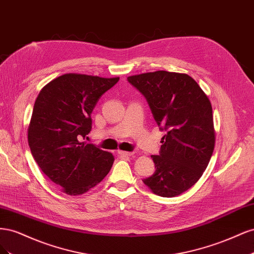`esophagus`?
Here are the masks:
<instances>
[{"label": "esophagus", "instance_id": "esophagus-1", "mask_svg": "<svg viewBox=\"0 0 254 254\" xmlns=\"http://www.w3.org/2000/svg\"><path fill=\"white\" fill-rule=\"evenodd\" d=\"M118 153L120 156L123 157H131L133 155V152H129V151H124V150H119Z\"/></svg>", "mask_w": 254, "mask_h": 254}]
</instances>
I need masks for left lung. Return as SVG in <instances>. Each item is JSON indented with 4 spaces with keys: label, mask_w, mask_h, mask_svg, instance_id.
I'll return each mask as SVG.
<instances>
[{
    "label": "left lung",
    "mask_w": 254,
    "mask_h": 254,
    "mask_svg": "<svg viewBox=\"0 0 254 254\" xmlns=\"http://www.w3.org/2000/svg\"><path fill=\"white\" fill-rule=\"evenodd\" d=\"M149 104L157 124L166 130L156 172L143 182L152 193L175 197L202 176L215 147L212 105L200 86L184 73L156 71L129 76Z\"/></svg>",
    "instance_id": "8db88e82"
}]
</instances>
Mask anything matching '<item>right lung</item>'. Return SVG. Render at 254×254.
<instances>
[{
    "mask_svg": "<svg viewBox=\"0 0 254 254\" xmlns=\"http://www.w3.org/2000/svg\"><path fill=\"white\" fill-rule=\"evenodd\" d=\"M120 77L67 73L53 79L38 95L27 130L36 162L64 194L82 195L110 172L111 152L80 141L91 131V113Z\"/></svg>",
    "mask_w": 254,
    "mask_h": 254,
    "instance_id": "obj_1",
    "label": "right lung"
}]
</instances>
